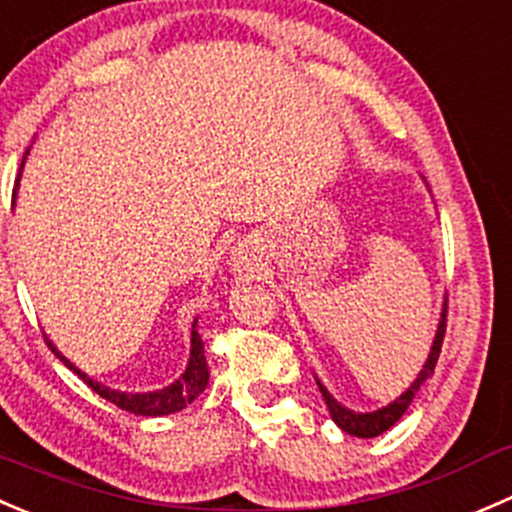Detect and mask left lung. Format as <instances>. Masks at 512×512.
<instances>
[{
    "label": "left lung",
    "mask_w": 512,
    "mask_h": 512,
    "mask_svg": "<svg viewBox=\"0 0 512 512\" xmlns=\"http://www.w3.org/2000/svg\"><path fill=\"white\" fill-rule=\"evenodd\" d=\"M445 311H448V301H443L438 331H435L433 346H430V353H428L426 363H423L421 373H418L416 381H413L411 386H408L406 391L396 398V401L388 403V406L378 408V411H371V413H356V411H351V408L341 406V403H338L336 398L328 393V388L316 378L318 388H321V393H323V401H326V406H328V413H331L333 423H336L338 428L346 430L348 435H356V438H376V435L386 433L388 428H393L398 421H401L403 413L408 411V406L413 403V398H416L418 391L423 388V383L433 376L435 363H438V356H440V346H443V336H445Z\"/></svg>",
    "instance_id": "1"
}]
</instances>
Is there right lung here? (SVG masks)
I'll list each match as a JSON object with an SVG mask.
<instances>
[{
	"label": "right lung",
	"instance_id": "obj_1",
	"mask_svg": "<svg viewBox=\"0 0 512 512\" xmlns=\"http://www.w3.org/2000/svg\"><path fill=\"white\" fill-rule=\"evenodd\" d=\"M24 159H27V156H24ZM19 174H22V171H19ZM47 343L52 346L54 356H57L69 371L77 373L91 391L99 393L104 401L119 406L121 411L136 413V416H169V413H176L181 411V408L189 406V403L194 401V398H199L201 393L206 391V386H209V363H206V356H204V341H201L199 331H196V321L194 326H191V353H189V363H186V371L166 388H159V391H149V393H126V391H116V388L104 386V383L94 381V378L86 376L84 371H79L67 356H62V353L57 351V346H54L52 341Z\"/></svg>",
	"mask_w": 512,
	"mask_h": 512
}]
</instances>
